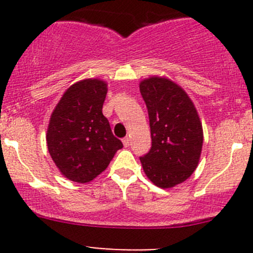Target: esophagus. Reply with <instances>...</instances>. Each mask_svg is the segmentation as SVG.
<instances>
[{
    "label": "esophagus",
    "instance_id": "obj_1",
    "mask_svg": "<svg viewBox=\"0 0 253 253\" xmlns=\"http://www.w3.org/2000/svg\"><path fill=\"white\" fill-rule=\"evenodd\" d=\"M122 143H124L125 147H128V145H129V138H128V137H125V138L122 139Z\"/></svg>",
    "mask_w": 253,
    "mask_h": 253
}]
</instances>
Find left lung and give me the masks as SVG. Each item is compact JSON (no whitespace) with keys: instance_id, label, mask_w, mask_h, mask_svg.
I'll list each match as a JSON object with an SVG mask.
<instances>
[{"instance_id":"obj_1","label":"left lung","mask_w":253,"mask_h":253,"mask_svg":"<svg viewBox=\"0 0 253 253\" xmlns=\"http://www.w3.org/2000/svg\"><path fill=\"white\" fill-rule=\"evenodd\" d=\"M148 109L152 147L139 158L155 186L174 187L197 168L203 131L195 105L186 91L167 78L152 77L139 84Z\"/></svg>"}]
</instances>
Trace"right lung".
I'll use <instances>...</instances> for the list:
<instances>
[{"instance_id": "1", "label": "right lung", "mask_w": 253, "mask_h": 253, "mask_svg": "<svg viewBox=\"0 0 253 253\" xmlns=\"http://www.w3.org/2000/svg\"><path fill=\"white\" fill-rule=\"evenodd\" d=\"M106 83L84 79L66 90L48 124V153L62 175L85 183L108 168L124 147L103 115Z\"/></svg>"}]
</instances>
